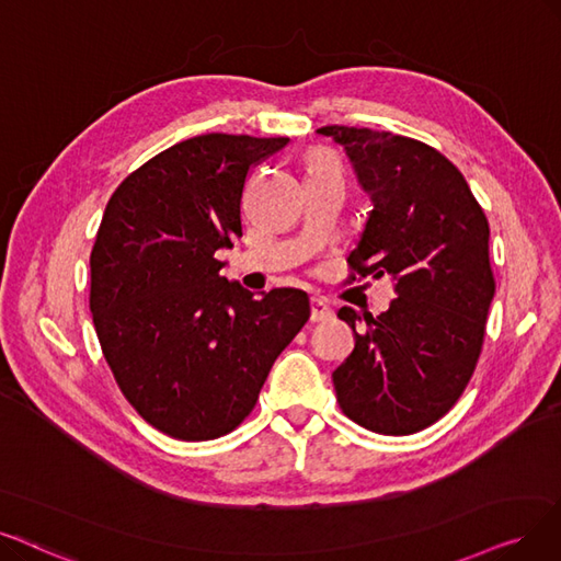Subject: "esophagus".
I'll list each match as a JSON object with an SVG mask.
<instances>
[{"label": "esophagus", "mask_w": 561, "mask_h": 561, "mask_svg": "<svg viewBox=\"0 0 561 561\" xmlns=\"http://www.w3.org/2000/svg\"><path fill=\"white\" fill-rule=\"evenodd\" d=\"M331 308L322 299H312L310 301V322H327L331 320Z\"/></svg>", "instance_id": "34e87169"}]
</instances>
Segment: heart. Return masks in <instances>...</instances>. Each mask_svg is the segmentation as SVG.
<instances>
[{
    "mask_svg": "<svg viewBox=\"0 0 561 561\" xmlns=\"http://www.w3.org/2000/svg\"><path fill=\"white\" fill-rule=\"evenodd\" d=\"M316 172H341L339 159L327 149H316L308 156V174Z\"/></svg>",
    "mask_w": 561,
    "mask_h": 561,
    "instance_id": "b5f03b06",
    "label": "heart"
}]
</instances>
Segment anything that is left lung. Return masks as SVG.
Segmentation results:
<instances>
[{"label": "left lung", "instance_id": "obj_1", "mask_svg": "<svg viewBox=\"0 0 561 561\" xmlns=\"http://www.w3.org/2000/svg\"><path fill=\"white\" fill-rule=\"evenodd\" d=\"M345 147L373 211L347 283L391 276L396 299L373 318L341 308L354 350L333 370L347 419L412 435L449 412L474 375L495 297L488 218L462 172L435 147L389 130L322 126ZM365 320V329L355 324Z\"/></svg>", "mask_w": 561, "mask_h": 561}]
</instances>
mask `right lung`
I'll list each match as a JSON object with an SVG mask.
<instances>
[{
  "mask_svg": "<svg viewBox=\"0 0 561 561\" xmlns=\"http://www.w3.org/2000/svg\"><path fill=\"white\" fill-rule=\"evenodd\" d=\"M289 138L207 133L156 153L107 199L89 310L124 398L174 439L232 433L310 318L301 289L260 299L220 276L251 170Z\"/></svg>",
  "mask_w": 561,
  "mask_h": 561,
  "instance_id": "obj_1",
  "label": "right lung"
}]
</instances>
